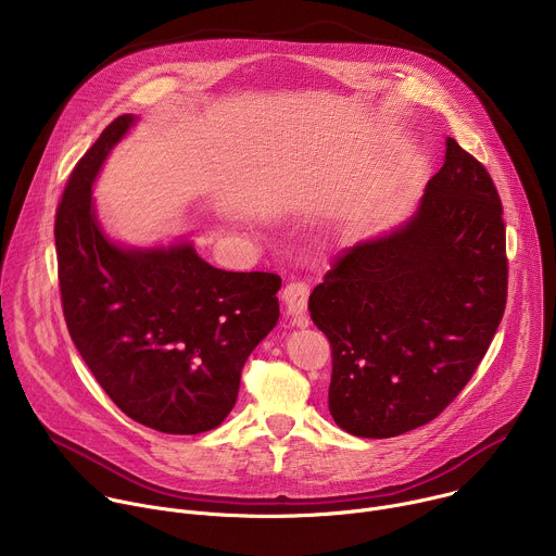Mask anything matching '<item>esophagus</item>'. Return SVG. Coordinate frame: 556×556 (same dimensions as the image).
Listing matches in <instances>:
<instances>
[{
    "label": "esophagus",
    "instance_id": "1",
    "mask_svg": "<svg viewBox=\"0 0 556 556\" xmlns=\"http://www.w3.org/2000/svg\"><path fill=\"white\" fill-rule=\"evenodd\" d=\"M307 296H309V286L307 281H301V279L288 281L281 292V299L290 314H303L307 307Z\"/></svg>",
    "mask_w": 556,
    "mask_h": 556
}]
</instances>
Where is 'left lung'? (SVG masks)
I'll return each instance as SVG.
<instances>
[{"label": "left lung", "mask_w": 556, "mask_h": 556, "mask_svg": "<svg viewBox=\"0 0 556 556\" xmlns=\"http://www.w3.org/2000/svg\"><path fill=\"white\" fill-rule=\"evenodd\" d=\"M502 213L486 167L446 138L418 213L332 260L307 307L332 348L328 403L341 429L393 438L455 401L506 309Z\"/></svg>", "instance_id": "8db88e82"}]
</instances>
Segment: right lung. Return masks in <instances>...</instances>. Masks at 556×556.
I'll use <instances>...</instances> for the list:
<instances>
[{
    "label": "right lung",
    "mask_w": 556,
    "mask_h": 556,
    "mask_svg": "<svg viewBox=\"0 0 556 556\" xmlns=\"http://www.w3.org/2000/svg\"><path fill=\"white\" fill-rule=\"evenodd\" d=\"M131 123L114 118L67 178L54 219L61 305L78 354L125 416L193 435L230 414L247 358L277 326L281 277L213 268L191 244L108 240L92 182Z\"/></svg>",
    "instance_id": "add662e5"
}]
</instances>
